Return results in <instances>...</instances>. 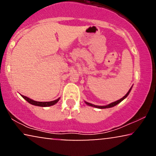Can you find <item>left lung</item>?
<instances>
[{
    "mask_svg": "<svg viewBox=\"0 0 156 156\" xmlns=\"http://www.w3.org/2000/svg\"><path fill=\"white\" fill-rule=\"evenodd\" d=\"M131 89H129V91H128L126 94V95L124 96V97H123V98H121V99H120L119 100H117V101H116L112 102V103H111V104H108V105H106V106H96V105H94V104H92L88 103V102H86V101H85V103H86V104H87V105L91 106H93V107L99 108H111V107H113V106H116V104H118L120 103L121 101H122L123 100L125 99V98H126V97H127V96L129 95V92H130V91H131Z\"/></svg>",
    "mask_w": 156,
    "mask_h": 156,
    "instance_id": "8db88e82",
    "label": "left lung"
}]
</instances>
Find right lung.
<instances>
[{"instance_id": "obj_1", "label": "right lung", "mask_w": 156, "mask_h": 156, "mask_svg": "<svg viewBox=\"0 0 156 156\" xmlns=\"http://www.w3.org/2000/svg\"><path fill=\"white\" fill-rule=\"evenodd\" d=\"M21 96H22L23 99H25L27 102H29L30 104H33V105H35V106H42V107H45V106H50L54 105V104H56L59 99H57L54 100V101H52L40 102V101H34V100L30 99V98L27 97H25V96H23V95H21Z\"/></svg>"}]
</instances>
